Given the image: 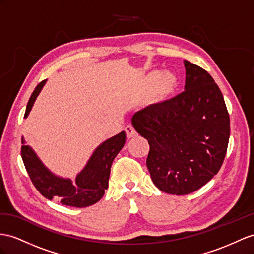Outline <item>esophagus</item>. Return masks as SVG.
Here are the masks:
<instances>
[{"mask_svg":"<svg viewBox=\"0 0 254 254\" xmlns=\"http://www.w3.org/2000/svg\"><path fill=\"white\" fill-rule=\"evenodd\" d=\"M125 131H126V133H127V137L129 139V138H133L134 136H136V131L134 129V127H132V126H127L126 127V128H125Z\"/></svg>","mask_w":254,"mask_h":254,"instance_id":"esophagus-1","label":"esophagus"}]
</instances>
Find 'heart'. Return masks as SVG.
<instances>
[{
    "label": "heart",
    "mask_w": 254,
    "mask_h": 254,
    "mask_svg": "<svg viewBox=\"0 0 254 254\" xmlns=\"http://www.w3.org/2000/svg\"><path fill=\"white\" fill-rule=\"evenodd\" d=\"M150 79L151 81H155L158 79L157 92H158V96L161 100L165 99V97L170 95L175 90V88H176V83H177L176 77L171 73H164L159 77V74L157 71H153V73L150 75Z\"/></svg>",
    "instance_id": "obj_1"
}]
</instances>
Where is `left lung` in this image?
Returning a JSON list of instances; mask_svg holds the SVG:
<instances>
[{
  "label": "left lung",
  "mask_w": 254,
  "mask_h": 254,
  "mask_svg": "<svg viewBox=\"0 0 254 254\" xmlns=\"http://www.w3.org/2000/svg\"><path fill=\"white\" fill-rule=\"evenodd\" d=\"M185 92L135 113L132 125L150 146L147 167L155 187L186 195L221 168L230 139V117L213 78L185 60Z\"/></svg>",
  "instance_id": "left-lung-1"
}]
</instances>
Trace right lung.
I'll list each match as a JSON object with an SVG mask.
<instances>
[{"instance_id":"right-lung-1","label":"right lung","mask_w":254,"mask_h":254,"mask_svg":"<svg viewBox=\"0 0 254 254\" xmlns=\"http://www.w3.org/2000/svg\"><path fill=\"white\" fill-rule=\"evenodd\" d=\"M47 79L43 80L32 93L25 109L24 118L29 116ZM126 132L117 134L103 141L91 155L86 166L77 175L74 181L70 178L57 176L37 157L22 137L21 158L32 183L43 196L48 199H58L62 205L71 207H87L97 203L108 188L110 167L126 142Z\"/></svg>"}]
</instances>
